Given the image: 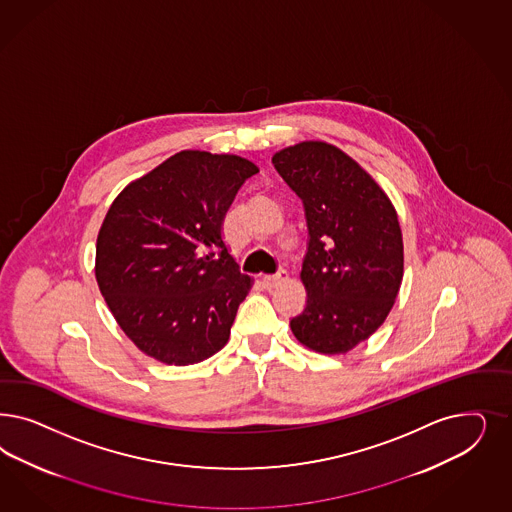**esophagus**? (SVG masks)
I'll list each match as a JSON object with an SVG mask.
<instances>
[{
  "label": "esophagus",
  "mask_w": 512,
  "mask_h": 512,
  "mask_svg": "<svg viewBox=\"0 0 512 512\" xmlns=\"http://www.w3.org/2000/svg\"><path fill=\"white\" fill-rule=\"evenodd\" d=\"M284 279H286V271L281 269V271H277L275 275H265L262 282H264V286L267 290H271V288H277Z\"/></svg>",
  "instance_id": "esophagus-1"
}]
</instances>
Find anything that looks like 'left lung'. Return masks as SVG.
<instances>
[{
  "instance_id": "obj_1",
  "label": "left lung",
  "mask_w": 512,
  "mask_h": 512,
  "mask_svg": "<svg viewBox=\"0 0 512 512\" xmlns=\"http://www.w3.org/2000/svg\"><path fill=\"white\" fill-rule=\"evenodd\" d=\"M303 203L305 309L290 320L299 343L345 354L379 330L403 279L396 209L360 165L328 143L305 141L273 156Z\"/></svg>"
}]
</instances>
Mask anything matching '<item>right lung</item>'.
Wrapping results in <instances>:
<instances>
[{
    "label": "right lung",
    "instance_id": "obj_1",
    "mask_svg": "<svg viewBox=\"0 0 512 512\" xmlns=\"http://www.w3.org/2000/svg\"><path fill=\"white\" fill-rule=\"evenodd\" d=\"M256 173L239 156L182 150L113 201L99 230L96 279L145 354L190 365L228 343L250 279L228 254L222 222Z\"/></svg>",
    "mask_w": 512,
    "mask_h": 512
}]
</instances>
